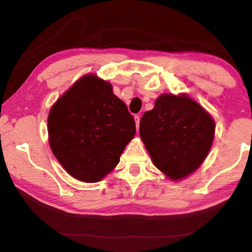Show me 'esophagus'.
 <instances>
[{
  "instance_id": "34e87169",
  "label": "esophagus",
  "mask_w": 252,
  "mask_h": 252,
  "mask_svg": "<svg viewBox=\"0 0 252 252\" xmlns=\"http://www.w3.org/2000/svg\"><path fill=\"white\" fill-rule=\"evenodd\" d=\"M134 119H135V124H136V129L139 130V127H140V116H135V117H134Z\"/></svg>"
}]
</instances>
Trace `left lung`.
<instances>
[{
  "instance_id": "1",
  "label": "left lung",
  "mask_w": 252,
  "mask_h": 252,
  "mask_svg": "<svg viewBox=\"0 0 252 252\" xmlns=\"http://www.w3.org/2000/svg\"><path fill=\"white\" fill-rule=\"evenodd\" d=\"M140 136L155 166L178 180L194 172L208 156L215 122L188 96L164 94L141 118Z\"/></svg>"
}]
</instances>
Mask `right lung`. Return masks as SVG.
I'll list each match as a JSON object with an SVG mask.
<instances>
[{
	"label": "right lung",
	"mask_w": 252,
	"mask_h": 252,
	"mask_svg": "<svg viewBox=\"0 0 252 252\" xmlns=\"http://www.w3.org/2000/svg\"><path fill=\"white\" fill-rule=\"evenodd\" d=\"M135 120L109 82L85 75L55 103L48 117L51 150L66 172L102 180L135 135Z\"/></svg>",
	"instance_id": "obj_1"
}]
</instances>
